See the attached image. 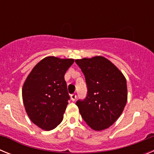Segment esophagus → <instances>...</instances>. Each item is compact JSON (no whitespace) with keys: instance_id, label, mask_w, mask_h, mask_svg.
Segmentation results:
<instances>
[{"instance_id":"34e87169","label":"esophagus","mask_w":154,"mask_h":154,"mask_svg":"<svg viewBox=\"0 0 154 154\" xmlns=\"http://www.w3.org/2000/svg\"><path fill=\"white\" fill-rule=\"evenodd\" d=\"M71 99H72V100L73 102L75 101L76 94H72V95H71Z\"/></svg>"}]
</instances>
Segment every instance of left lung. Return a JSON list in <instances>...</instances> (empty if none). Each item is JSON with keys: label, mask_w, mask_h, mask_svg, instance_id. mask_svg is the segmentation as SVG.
Listing matches in <instances>:
<instances>
[{"label": "left lung", "mask_w": 154, "mask_h": 154, "mask_svg": "<svg viewBox=\"0 0 154 154\" xmlns=\"http://www.w3.org/2000/svg\"><path fill=\"white\" fill-rule=\"evenodd\" d=\"M86 82L87 96L76 105L85 123L96 131L112 126L127 102L126 80L113 63L103 56L76 59Z\"/></svg>", "instance_id": "left-lung-1"}]
</instances>
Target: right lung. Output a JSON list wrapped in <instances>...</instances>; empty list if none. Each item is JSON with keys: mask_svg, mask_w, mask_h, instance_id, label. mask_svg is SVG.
<instances>
[{"mask_svg": "<svg viewBox=\"0 0 154 154\" xmlns=\"http://www.w3.org/2000/svg\"><path fill=\"white\" fill-rule=\"evenodd\" d=\"M72 58L48 56L35 65L22 87V99L28 117L36 126L51 130L61 123L70 99L65 81Z\"/></svg>", "mask_w": 154, "mask_h": 154, "instance_id": "right-lung-1", "label": "right lung"}]
</instances>
